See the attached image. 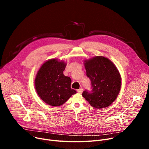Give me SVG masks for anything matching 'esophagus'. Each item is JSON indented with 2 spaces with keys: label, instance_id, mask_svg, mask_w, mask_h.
<instances>
[{
  "label": "esophagus",
  "instance_id": "1",
  "mask_svg": "<svg viewBox=\"0 0 149 149\" xmlns=\"http://www.w3.org/2000/svg\"><path fill=\"white\" fill-rule=\"evenodd\" d=\"M77 92H79V93H81L83 92V88H80V89H78V90H77Z\"/></svg>",
  "mask_w": 149,
  "mask_h": 149
}]
</instances>
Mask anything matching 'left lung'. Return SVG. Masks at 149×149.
<instances>
[{
  "mask_svg": "<svg viewBox=\"0 0 149 149\" xmlns=\"http://www.w3.org/2000/svg\"><path fill=\"white\" fill-rule=\"evenodd\" d=\"M84 66L91 81L92 91H84L83 97L96 109L111 105L118 97L121 85L116 67L110 60L102 56L86 60Z\"/></svg>",
  "mask_w": 149,
  "mask_h": 149,
  "instance_id": "obj_1",
  "label": "left lung"
}]
</instances>
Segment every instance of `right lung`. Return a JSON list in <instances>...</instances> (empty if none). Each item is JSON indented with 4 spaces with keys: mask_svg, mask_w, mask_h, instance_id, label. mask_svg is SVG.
Instances as JSON below:
<instances>
[{
    "mask_svg": "<svg viewBox=\"0 0 149 149\" xmlns=\"http://www.w3.org/2000/svg\"><path fill=\"white\" fill-rule=\"evenodd\" d=\"M66 64L57 59L46 61L40 67L35 79V88L38 95L50 106L63 104L76 91L71 89V79L65 76Z\"/></svg>",
    "mask_w": 149,
    "mask_h": 149,
    "instance_id": "add662e5",
    "label": "right lung"
}]
</instances>
